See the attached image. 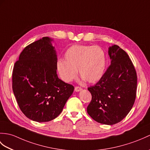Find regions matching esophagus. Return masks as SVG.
Listing matches in <instances>:
<instances>
[{
	"label": "esophagus",
	"mask_w": 150,
	"mask_h": 150,
	"mask_svg": "<svg viewBox=\"0 0 150 150\" xmlns=\"http://www.w3.org/2000/svg\"><path fill=\"white\" fill-rule=\"evenodd\" d=\"M82 89L81 88V87H79V86H76L75 88V91L76 92L81 91Z\"/></svg>",
	"instance_id": "34e87169"
}]
</instances>
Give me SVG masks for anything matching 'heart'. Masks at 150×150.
<instances>
[{"label":"heart","instance_id":"heart-1","mask_svg":"<svg viewBox=\"0 0 150 150\" xmlns=\"http://www.w3.org/2000/svg\"><path fill=\"white\" fill-rule=\"evenodd\" d=\"M64 61L59 60L57 69L61 79L69 82L79 75L89 83L98 82L105 70V52L99 47L75 45L64 54Z\"/></svg>","mask_w":150,"mask_h":150}]
</instances>
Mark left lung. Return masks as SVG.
I'll return each mask as SVG.
<instances>
[{
    "instance_id": "left-lung-1",
    "label": "left lung",
    "mask_w": 150,
    "mask_h": 150,
    "mask_svg": "<svg viewBox=\"0 0 150 150\" xmlns=\"http://www.w3.org/2000/svg\"><path fill=\"white\" fill-rule=\"evenodd\" d=\"M108 52L110 65L100 81L88 88L92 99L87 112L98 123L112 125L123 120L133 107L137 77L126 52L114 45Z\"/></svg>"
}]
</instances>
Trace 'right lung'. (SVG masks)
<instances>
[{
	"label": "right lung",
	"mask_w": 150,
	"mask_h": 150,
	"mask_svg": "<svg viewBox=\"0 0 150 150\" xmlns=\"http://www.w3.org/2000/svg\"><path fill=\"white\" fill-rule=\"evenodd\" d=\"M53 40L43 37L21 52L13 70V91L20 110L29 119L47 122L62 112L74 87L57 75Z\"/></svg>",
	"instance_id": "obj_1"
}]
</instances>
